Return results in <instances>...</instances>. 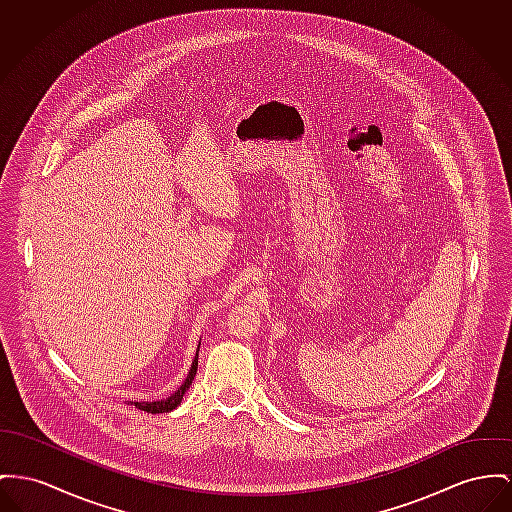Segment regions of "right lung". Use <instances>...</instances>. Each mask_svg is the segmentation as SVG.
<instances>
[{"label": "right lung", "mask_w": 512, "mask_h": 512, "mask_svg": "<svg viewBox=\"0 0 512 512\" xmlns=\"http://www.w3.org/2000/svg\"><path fill=\"white\" fill-rule=\"evenodd\" d=\"M198 351H200V347H198ZM198 351H196V357H194V361H192L190 373L184 378L182 386H180L174 394H171V396L165 398V400H157V402H130V406H136L137 409L147 411V413H167V411H172V409L176 408V406L182 402L186 390L190 388V384H192V380H194V376H196V371H198Z\"/></svg>", "instance_id": "right-lung-1"}]
</instances>
